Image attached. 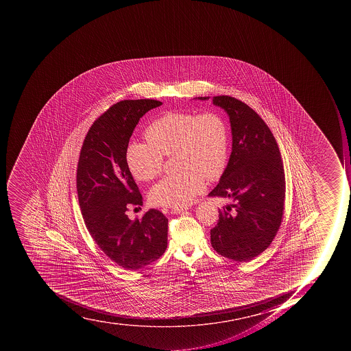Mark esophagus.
I'll return each instance as SVG.
<instances>
[{
  "mask_svg": "<svg viewBox=\"0 0 351 351\" xmlns=\"http://www.w3.org/2000/svg\"><path fill=\"white\" fill-rule=\"evenodd\" d=\"M185 210H186V208H183V207H173L170 212H171V214H181Z\"/></svg>",
  "mask_w": 351,
  "mask_h": 351,
  "instance_id": "obj_1",
  "label": "esophagus"
}]
</instances>
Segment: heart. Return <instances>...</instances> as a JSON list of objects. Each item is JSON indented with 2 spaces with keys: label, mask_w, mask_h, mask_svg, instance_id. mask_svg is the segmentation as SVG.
I'll return each instance as SVG.
<instances>
[{
  "label": "heart",
  "mask_w": 351,
  "mask_h": 351,
  "mask_svg": "<svg viewBox=\"0 0 351 351\" xmlns=\"http://www.w3.org/2000/svg\"><path fill=\"white\" fill-rule=\"evenodd\" d=\"M148 145H128L125 155L135 179L149 181L162 171L163 156H172L177 174L161 180L150 191L152 203L160 206L190 204L205 188V179L216 181L226 170L229 135L226 121L216 112L197 114L171 110L145 130Z\"/></svg>",
  "instance_id": "b5f03b06"
}]
</instances>
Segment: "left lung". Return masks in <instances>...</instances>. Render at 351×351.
Listing matches in <instances>:
<instances>
[{
  "label": "left lung",
  "mask_w": 351,
  "mask_h": 351,
  "mask_svg": "<svg viewBox=\"0 0 351 351\" xmlns=\"http://www.w3.org/2000/svg\"><path fill=\"white\" fill-rule=\"evenodd\" d=\"M213 104L228 114L232 147L226 170L208 195L232 203L218 210L210 243L223 257L249 261L270 246L281 225L285 199L281 154L268 125L248 105L228 95L213 97Z\"/></svg>",
  "instance_id": "1"
}]
</instances>
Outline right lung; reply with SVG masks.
<instances>
[{
	"label": "right lung",
	"instance_id": "obj_1",
	"mask_svg": "<svg viewBox=\"0 0 351 351\" xmlns=\"http://www.w3.org/2000/svg\"><path fill=\"white\" fill-rule=\"evenodd\" d=\"M162 105L157 99H124L112 105L92 124L81 148L77 191L90 235L112 261L138 270L165 254L168 218L152 210L132 221V205L143 196L125 160L130 138L141 117Z\"/></svg>",
	"mask_w": 351,
	"mask_h": 351
}]
</instances>
